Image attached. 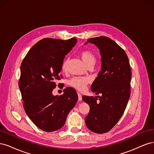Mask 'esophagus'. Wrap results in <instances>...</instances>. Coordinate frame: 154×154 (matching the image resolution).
Here are the masks:
<instances>
[{
	"instance_id": "34e87169",
	"label": "esophagus",
	"mask_w": 154,
	"mask_h": 154,
	"mask_svg": "<svg viewBox=\"0 0 154 154\" xmlns=\"http://www.w3.org/2000/svg\"><path fill=\"white\" fill-rule=\"evenodd\" d=\"M78 101H82V96L81 95V94H80V93L78 92Z\"/></svg>"
}]
</instances>
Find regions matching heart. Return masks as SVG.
Here are the masks:
<instances>
[{
    "label": "heart",
    "mask_w": 154,
    "mask_h": 154,
    "mask_svg": "<svg viewBox=\"0 0 154 154\" xmlns=\"http://www.w3.org/2000/svg\"><path fill=\"white\" fill-rule=\"evenodd\" d=\"M80 57L83 60V63H85L86 67H93L96 62V57L94 53H92L91 51L88 50L82 51L79 53ZM68 64V59L65 58L62 63V70L63 71H66L67 68ZM88 83V79L85 77H73L70 79L68 82L69 85L73 87L75 89L83 91H84Z\"/></svg>",
    "instance_id": "obj_1"
}]
</instances>
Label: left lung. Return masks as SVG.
Listing matches in <instances>:
<instances>
[{"mask_svg": "<svg viewBox=\"0 0 154 154\" xmlns=\"http://www.w3.org/2000/svg\"><path fill=\"white\" fill-rule=\"evenodd\" d=\"M87 42L94 44L100 51L101 69L92 83L91 91L102 95L97 96L99 101L97 97H82L90 106L85 123L92 132L103 134L114 127L127 107L130 96L131 69L125 51L109 37H96Z\"/></svg>", "mask_w": 154, "mask_h": 154, "instance_id": "1", "label": "left lung"}]
</instances>
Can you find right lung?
Returning a JSON list of instances; mask_svg holds the SVG:
<instances>
[{
    "label": "right lung",
    "mask_w": 154,
    "mask_h": 154,
    "mask_svg": "<svg viewBox=\"0 0 154 154\" xmlns=\"http://www.w3.org/2000/svg\"><path fill=\"white\" fill-rule=\"evenodd\" d=\"M76 42V38H44L32 46L22 62L18 85L23 106L33 123L45 132L61 128L78 101L77 93L71 87L64 89L62 95L52 93L57 81L62 78L60 71L65 56Z\"/></svg>",
    "instance_id": "1"
}]
</instances>
